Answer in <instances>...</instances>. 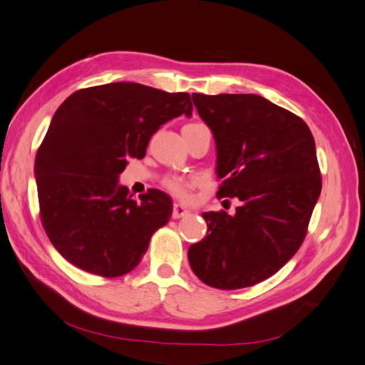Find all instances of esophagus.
<instances>
[{
  "instance_id": "1",
  "label": "esophagus",
  "mask_w": 365,
  "mask_h": 365,
  "mask_svg": "<svg viewBox=\"0 0 365 365\" xmlns=\"http://www.w3.org/2000/svg\"><path fill=\"white\" fill-rule=\"evenodd\" d=\"M190 213V210L184 207L182 204H175L173 205V212H172V217L173 219H180V217H184Z\"/></svg>"
}]
</instances>
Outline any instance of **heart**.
Segmentation results:
<instances>
[{
    "label": "heart",
    "instance_id": "1",
    "mask_svg": "<svg viewBox=\"0 0 365 365\" xmlns=\"http://www.w3.org/2000/svg\"><path fill=\"white\" fill-rule=\"evenodd\" d=\"M201 123H189L184 128H192V126H200ZM193 185V181L181 178V176H172V178L165 180V187H168L169 192L173 193L180 200H189L190 196V187Z\"/></svg>",
    "mask_w": 365,
    "mask_h": 365
}]
</instances>
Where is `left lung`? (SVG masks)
I'll use <instances>...</instances> for the list:
<instances>
[{
	"instance_id": "1",
	"label": "left lung",
	"mask_w": 365,
	"mask_h": 365,
	"mask_svg": "<svg viewBox=\"0 0 365 365\" xmlns=\"http://www.w3.org/2000/svg\"><path fill=\"white\" fill-rule=\"evenodd\" d=\"M216 141L217 197L236 213L207 212V236L189 248L197 279L217 289L267 280L302 247L322 193L315 141L304 121L256 94H192Z\"/></svg>"
}]
</instances>
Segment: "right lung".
<instances>
[{"mask_svg":"<svg viewBox=\"0 0 365 365\" xmlns=\"http://www.w3.org/2000/svg\"><path fill=\"white\" fill-rule=\"evenodd\" d=\"M190 94L115 82L73 93L54 113L35 160L41 222L61 256L102 277L134 269L169 222L170 196L132 200L118 184L128 158L146 155L161 125L192 115Z\"/></svg>","mask_w":365,"mask_h":365,"instance_id":"right-lung-1","label":"right lung"}]
</instances>
